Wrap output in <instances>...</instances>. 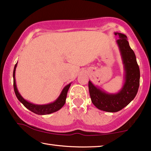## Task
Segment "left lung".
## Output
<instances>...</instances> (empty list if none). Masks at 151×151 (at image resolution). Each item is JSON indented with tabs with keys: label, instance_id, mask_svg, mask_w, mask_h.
I'll return each mask as SVG.
<instances>
[{
	"label": "left lung",
	"instance_id": "8db88e82",
	"mask_svg": "<svg viewBox=\"0 0 151 151\" xmlns=\"http://www.w3.org/2000/svg\"><path fill=\"white\" fill-rule=\"evenodd\" d=\"M118 35L117 43L119 47L126 71L125 83L117 94H107L95 87L88 81V90L91 101L98 109L107 112H117L130 104L137 94L140 85V69L134 52L129 45L126 35Z\"/></svg>",
	"mask_w": 151,
	"mask_h": 151
}]
</instances>
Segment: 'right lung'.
Returning <instances> with one entry per match:
<instances>
[{
  "label": "right lung",
  "instance_id": "right-lung-1",
  "mask_svg": "<svg viewBox=\"0 0 151 151\" xmlns=\"http://www.w3.org/2000/svg\"><path fill=\"white\" fill-rule=\"evenodd\" d=\"M16 66H17V64L15 65V67H14L13 74L14 91H15L16 97H17L19 101L22 103L23 106H25L26 108H27L28 109H29L30 111L33 112V113L38 115H46V114H50L53 113V112L58 111V110L61 109L62 107H63V106L66 102L67 93H68V88L70 87V84H68L64 88V89L63 90V91H62L59 97L54 103H52V104H50L47 105H44V106H40V105H35V104H31V103L27 101L21 96L19 93L18 92L17 88L15 78Z\"/></svg>",
  "mask_w": 151,
  "mask_h": 151
}]
</instances>
